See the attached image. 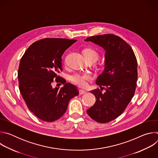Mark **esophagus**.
Listing matches in <instances>:
<instances>
[{"instance_id": "obj_1", "label": "esophagus", "mask_w": 158, "mask_h": 158, "mask_svg": "<svg viewBox=\"0 0 158 158\" xmlns=\"http://www.w3.org/2000/svg\"><path fill=\"white\" fill-rule=\"evenodd\" d=\"M87 93L86 91H85V90H83V89H80L79 90V94H85Z\"/></svg>"}]
</instances>
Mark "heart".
<instances>
[{"label":"heart","mask_w":158,"mask_h":158,"mask_svg":"<svg viewBox=\"0 0 158 158\" xmlns=\"http://www.w3.org/2000/svg\"><path fill=\"white\" fill-rule=\"evenodd\" d=\"M84 57L92 58L95 61L98 58V53L93 49H87L83 51ZM91 75L88 73H76L70 76V80L80 87H85L91 79Z\"/></svg>","instance_id":"1"}]
</instances>
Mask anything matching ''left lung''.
Instances as JSON below:
<instances>
[{
  "label": "left lung",
  "mask_w": 158,
  "mask_h": 158,
  "mask_svg": "<svg viewBox=\"0 0 158 158\" xmlns=\"http://www.w3.org/2000/svg\"><path fill=\"white\" fill-rule=\"evenodd\" d=\"M85 41L98 44L106 51L104 70L96 81L106 92L102 93L99 89L91 91L96 101L87 113L98 123H109L123 113L134 96L138 80L137 59L129 45L116 35L91 36Z\"/></svg>",
  "instance_id": "obj_1"
}]
</instances>
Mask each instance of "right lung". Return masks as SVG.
I'll return each mask as SVG.
<instances>
[{
  "label": "right lung",
  "instance_id": "1",
  "mask_svg": "<svg viewBox=\"0 0 158 158\" xmlns=\"http://www.w3.org/2000/svg\"><path fill=\"white\" fill-rule=\"evenodd\" d=\"M77 40L46 38L34 42L22 57L19 87L29 109L40 119L53 122L65 113L70 100L79 94L76 85L58 76L62 56ZM54 80L64 86L53 88Z\"/></svg>",
  "mask_w": 158,
  "mask_h": 158
}]
</instances>
